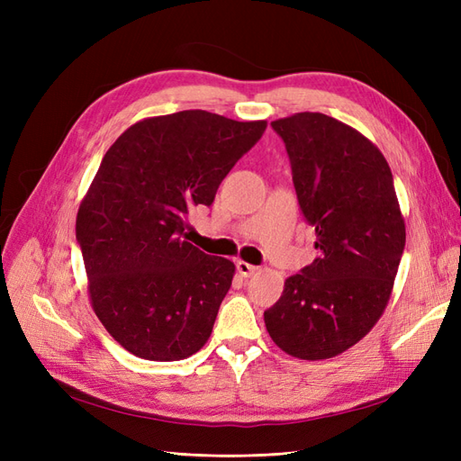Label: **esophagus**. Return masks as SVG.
<instances>
[{
	"label": "esophagus",
	"instance_id": "34e87169",
	"mask_svg": "<svg viewBox=\"0 0 461 461\" xmlns=\"http://www.w3.org/2000/svg\"><path fill=\"white\" fill-rule=\"evenodd\" d=\"M236 271H239V275L240 276H252L256 271H258V267L256 265H252V263H246V261H236Z\"/></svg>",
	"mask_w": 461,
	"mask_h": 461
}]
</instances>
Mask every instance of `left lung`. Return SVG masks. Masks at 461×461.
Masks as SVG:
<instances>
[{"instance_id":"8db88e82","label":"left lung","mask_w":461,"mask_h":461,"mask_svg":"<svg viewBox=\"0 0 461 461\" xmlns=\"http://www.w3.org/2000/svg\"><path fill=\"white\" fill-rule=\"evenodd\" d=\"M271 127L285 140L319 258L286 278L283 296L263 313L265 327L288 356L329 359L357 344L384 313L406 222L390 167L367 136L310 111Z\"/></svg>"}]
</instances>
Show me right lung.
Instances as JSON below:
<instances>
[{"label":"right lung","instance_id":"obj_1","mask_svg":"<svg viewBox=\"0 0 461 461\" xmlns=\"http://www.w3.org/2000/svg\"><path fill=\"white\" fill-rule=\"evenodd\" d=\"M267 129L202 109L134 122L107 149L77 213L92 310L124 350L178 361L212 337L234 263L186 242L192 205Z\"/></svg>","mask_w":461,"mask_h":461}]
</instances>
